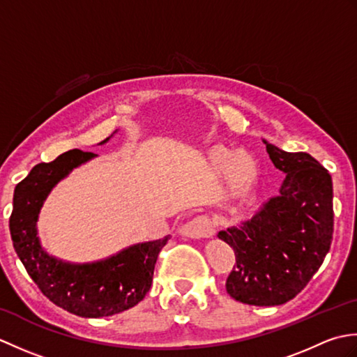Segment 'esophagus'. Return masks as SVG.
<instances>
[{
	"label": "esophagus",
	"mask_w": 357,
	"mask_h": 357,
	"mask_svg": "<svg viewBox=\"0 0 357 357\" xmlns=\"http://www.w3.org/2000/svg\"><path fill=\"white\" fill-rule=\"evenodd\" d=\"M179 231L181 234H184V236L193 239L210 238L215 234V225L208 216H196L192 221H188L181 227Z\"/></svg>",
	"instance_id": "1"
}]
</instances>
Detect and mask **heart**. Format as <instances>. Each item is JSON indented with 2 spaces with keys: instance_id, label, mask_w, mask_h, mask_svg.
Masks as SVG:
<instances>
[{
  "instance_id": "heart-1",
  "label": "heart",
  "mask_w": 357,
  "mask_h": 357,
  "mask_svg": "<svg viewBox=\"0 0 357 357\" xmlns=\"http://www.w3.org/2000/svg\"><path fill=\"white\" fill-rule=\"evenodd\" d=\"M206 158L210 170L225 178L227 188L233 196L248 195L259 181V161L247 150L215 144L207 150Z\"/></svg>"
}]
</instances>
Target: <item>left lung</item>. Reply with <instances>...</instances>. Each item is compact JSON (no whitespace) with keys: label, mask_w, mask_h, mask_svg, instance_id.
Returning a JSON list of instances; mask_svg holds the SVG:
<instances>
[{"label":"left lung","mask_w":357,"mask_h":357,"mask_svg":"<svg viewBox=\"0 0 357 357\" xmlns=\"http://www.w3.org/2000/svg\"><path fill=\"white\" fill-rule=\"evenodd\" d=\"M262 142L285 174L279 195L218 238L236 255L227 293L242 304L273 307L291 301L319 270L331 245L335 215L330 173L308 153Z\"/></svg>","instance_id":"obj_1"}]
</instances>
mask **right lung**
I'll return each mask as SVG.
<instances>
[{"label": "right lung", "mask_w": 357, "mask_h": 357, "mask_svg": "<svg viewBox=\"0 0 357 357\" xmlns=\"http://www.w3.org/2000/svg\"><path fill=\"white\" fill-rule=\"evenodd\" d=\"M95 156L75 149L49 164L35 165L15 187L9 221L13 248L29 276L53 304L81 317L113 316L146 298L158 255L170 238L138 242L105 259L84 264L67 262L45 252L36 227L44 201L59 181Z\"/></svg>", "instance_id": "1"}]
</instances>
